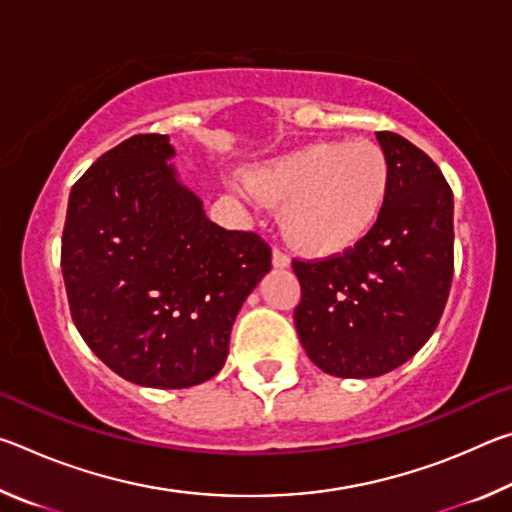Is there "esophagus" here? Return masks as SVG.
I'll use <instances>...</instances> for the list:
<instances>
[{
  "mask_svg": "<svg viewBox=\"0 0 512 512\" xmlns=\"http://www.w3.org/2000/svg\"><path fill=\"white\" fill-rule=\"evenodd\" d=\"M291 264V257L284 253V250H280V248H275L273 250V266L275 268H287Z\"/></svg>",
  "mask_w": 512,
  "mask_h": 512,
  "instance_id": "esophagus-1",
  "label": "esophagus"
}]
</instances>
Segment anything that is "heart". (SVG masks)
<instances>
[{
	"mask_svg": "<svg viewBox=\"0 0 512 512\" xmlns=\"http://www.w3.org/2000/svg\"><path fill=\"white\" fill-rule=\"evenodd\" d=\"M264 203L282 205L284 237L302 253H345L375 228L391 192V164L370 140L311 142L246 173Z\"/></svg>",
	"mask_w": 512,
	"mask_h": 512,
	"instance_id": "1",
	"label": "heart"
}]
</instances>
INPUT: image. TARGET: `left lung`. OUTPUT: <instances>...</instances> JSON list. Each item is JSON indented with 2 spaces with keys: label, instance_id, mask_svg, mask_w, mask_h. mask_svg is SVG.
Returning <instances> with one entry per match:
<instances>
[{
  "label": "left lung",
  "instance_id": "left-lung-1",
  "mask_svg": "<svg viewBox=\"0 0 512 512\" xmlns=\"http://www.w3.org/2000/svg\"><path fill=\"white\" fill-rule=\"evenodd\" d=\"M377 142L391 164V192L357 246L293 259L302 348L334 377H379L429 341L454 275V196L427 153L391 131Z\"/></svg>",
  "mask_w": 512,
  "mask_h": 512
}]
</instances>
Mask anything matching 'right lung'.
<instances>
[{"instance_id":"1","label":"right lung","mask_w":512,"mask_h":512,"mask_svg":"<svg viewBox=\"0 0 512 512\" xmlns=\"http://www.w3.org/2000/svg\"><path fill=\"white\" fill-rule=\"evenodd\" d=\"M171 155L158 133L103 153L69 192L60 246L83 341L119 377L151 388L214 377L241 305L271 271V246L207 219Z\"/></svg>"}]
</instances>
